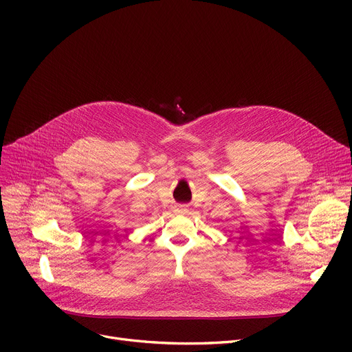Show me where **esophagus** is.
<instances>
[{
	"mask_svg": "<svg viewBox=\"0 0 352 352\" xmlns=\"http://www.w3.org/2000/svg\"><path fill=\"white\" fill-rule=\"evenodd\" d=\"M174 211H175V212H178V214H184V212L187 211V207H186V206H177Z\"/></svg>",
	"mask_w": 352,
	"mask_h": 352,
	"instance_id": "34e87169",
	"label": "esophagus"
}]
</instances>
